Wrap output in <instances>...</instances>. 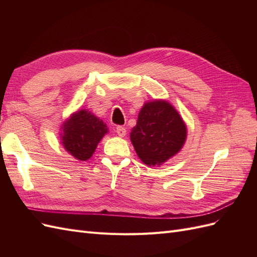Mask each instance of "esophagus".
Masks as SVG:
<instances>
[{
	"instance_id": "34e87169",
	"label": "esophagus",
	"mask_w": 257,
	"mask_h": 257,
	"mask_svg": "<svg viewBox=\"0 0 257 257\" xmlns=\"http://www.w3.org/2000/svg\"><path fill=\"white\" fill-rule=\"evenodd\" d=\"M116 134H118L120 137H124L126 135V130L123 126H118L116 127Z\"/></svg>"
}]
</instances>
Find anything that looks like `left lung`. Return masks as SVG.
<instances>
[{
  "label": "left lung",
  "mask_w": 257,
  "mask_h": 257,
  "mask_svg": "<svg viewBox=\"0 0 257 257\" xmlns=\"http://www.w3.org/2000/svg\"><path fill=\"white\" fill-rule=\"evenodd\" d=\"M188 128L176 108L165 99L146 102L130 133L138 158L147 166H161L183 148Z\"/></svg>",
  "instance_id": "1"
}]
</instances>
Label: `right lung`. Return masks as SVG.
Segmentation results:
<instances>
[{
    "label": "right lung",
    "instance_id": "1",
    "mask_svg": "<svg viewBox=\"0 0 257 257\" xmlns=\"http://www.w3.org/2000/svg\"><path fill=\"white\" fill-rule=\"evenodd\" d=\"M61 144L78 161L89 160L102 138L108 133L106 123L88 109L73 112L61 127Z\"/></svg>",
    "mask_w": 257,
    "mask_h": 257
}]
</instances>
